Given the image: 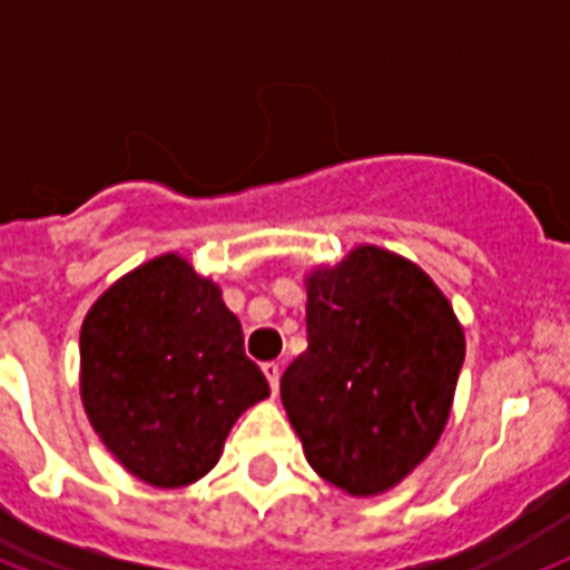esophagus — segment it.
I'll return each mask as SVG.
<instances>
[{
	"label": "esophagus",
	"mask_w": 570,
	"mask_h": 570,
	"mask_svg": "<svg viewBox=\"0 0 570 570\" xmlns=\"http://www.w3.org/2000/svg\"><path fill=\"white\" fill-rule=\"evenodd\" d=\"M262 373L267 375V381H271V390H274V393H276V387H279L282 366L276 364V361H267V364H262Z\"/></svg>",
	"instance_id": "1"
}]
</instances>
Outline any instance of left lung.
<instances>
[{
  "label": "left lung",
  "mask_w": 570,
  "mask_h": 570,
  "mask_svg": "<svg viewBox=\"0 0 570 570\" xmlns=\"http://www.w3.org/2000/svg\"><path fill=\"white\" fill-rule=\"evenodd\" d=\"M305 332L308 350L279 381L305 458L350 495L384 492L443 434L463 328L420 267L358 247L312 274Z\"/></svg>",
  "instance_id": "8db88e82"
}]
</instances>
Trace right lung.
Returning a JSON list of instances; mask_svg holds the SVG:
<instances>
[{
  "instance_id": "right-lung-1",
  "label": "right lung",
  "mask_w": 570,
  "mask_h": 570,
  "mask_svg": "<svg viewBox=\"0 0 570 570\" xmlns=\"http://www.w3.org/2000/svg\"><path fill=\"white\" fill-rule=\"evenodd\" d=\"M267 393L218 285L180 256L136 267L83 320L87 416L125 469L150 487L204 478L233 422Z\"/></svg>"
}]
</instances>
